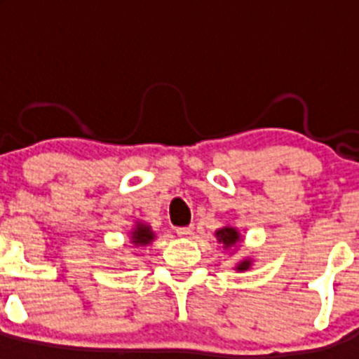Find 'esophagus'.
<instances>
[{"mask_svg": "<svg viewBox=\"0 0 359 359\" xmlns=\"http://www.w3.org/2000/svg\"><path fill=\"white\" fill-rule=\"evenodd\" d=\"M192 231H194V228H192V226H180V228H176V233L180 237L192 236Z\"/></svg>", "mask_w": 359, "mask_h": 359, "instance_id": "34e87169", "label": "esophagus"}]
</instances>
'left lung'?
Listing matches in <instances>:
<instances>
[{
    "label": "left lung",
    "mask_w": 359,
    "mask_h": 359,
    "mask_svg": "<svg viewBox=\"0 0 359 359\" xmlns=\"http://www.w3.org/2000/svg\"><path fill=\"white\" fill-rule=\"evenodd\" d=\"M215 237H217V243L223 244L224 250L236 248L237 243H241V233L237 228L233 226H223L215 231ZM252 266V259H243V261L237 262L236 269L237 271H246Z\"/></svg>",
    "instance_id": "8db88e82"
}]
</instances>
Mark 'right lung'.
<instances>
[{"mask_svg":"<svg viewBox=\"0 0 359 359\" xmlns=\"http://www.w3.org/2000/svg\"><path fill=\"white\" fill-rule=\"evenodd\" d=\"M152 239H154V231L151 230V226L145 223H136L131 231V243L135 246H147Z\"/></svg>","mask_w":359,"mask_h":359,"instance_id":"1","label":"right lung"}]
</instances>
